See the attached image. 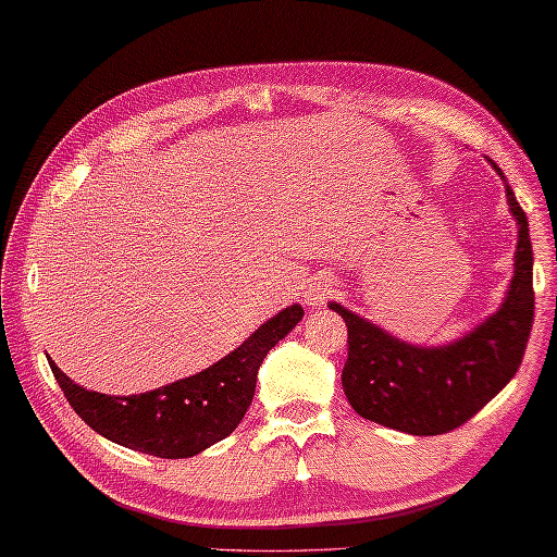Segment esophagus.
Masks as SVG:
<instances>
[{"instance_id":"obj_1","label":"esophagus","mask_w":557,"mask_h":557,"mask_svg":"<svg viewBox=\"0 0 557 557\" xmlns=\"http://www.w3.org/2000/svg\"><path fill=\"white\" fill-rule=\"evenodd\" d=\"M334 292V284L326 278H314L311 284L307 286V292H304V301H307V307H322L326 304Z\"/></svg>"}]
</instances>
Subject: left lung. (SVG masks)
<instances>
[{"mask_svg": "<svg viewBox=\"0 0 557 557\" xmlns=\"http://www.w3.org/2000/svg\"><path fill=\"white\" fill-rule=\"evenodd\" d=\"M494 170L505 180L497 164ZM507 202L520 238L512 284L502 307L467 337L441 347H416L342 304H330L347 324L342 387L362 418L413 436H438L474 418L520 370L535 317L532 243L528 215L509 185Z\"/></svg>", "mask_w": 557, "mask_h": 557, "instance_id": "obj_1", "label": "left lung"}]
</instances>
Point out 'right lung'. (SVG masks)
<instances>
[{"mask_svg":"<svg viewBox=\"0 0 557 557\" xmlns=\"http://www.w3.org/2000/svg\"><path fill=\"white\" fill-rule=\"evenodd\" d=\"M301 317L304 309L294 304L258 326L238 349L212 368L128 398L86 391L55 362H50V368L71 408L103 438L159 459H187L238 429L253 400L263 357L301 322Z\"/></svg>","mask_w":557,"mask_h":557,"instance_id":"1","label":"right lung"}]
</instances>
